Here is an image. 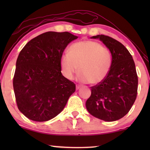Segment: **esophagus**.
Segmentation results:
<instances>
[{
	"instance_id": "1",
	"label": "esophagus",
	"mask_w": 150,
	"mask_h": 150,
	"mask_svg": "<svg viewBox=\"0 0 150 150\" xmlns=\"http://www.w3.org/2000/svg\"><path fill=\"white\" fill-rule=\"evenodd\" d=\"M81 87V85H76V89H79Z\"/></svg>"
}]
</instances>
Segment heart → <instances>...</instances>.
I'll return each instance as SVG.
<instances>
[{
	"label": "heart",
	"mask_w": 150,
	"mask_h": 150,
	"mask_svg": "<svg viewBox=\"0 0 150 150\" xmlns=\"http://www.w3.org/2000/svg\"><path fill=\"white\" fill-rule=\"evenodd\" d=\"M112 58L109 50L94 41H82L69 48V54L61 56V70L67 79H72L79 69V79L96 85L103 81L109 73Z\"/></svg>",
	"instance_id": "heart-1"
}]
</instances>
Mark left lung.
Segmentation results:
<instances>
[{
	"mask_svg": "<svg viewBox=\"0 0 150 150\" xmlns=\"http://www.w3.org/2000/svg\"><path fill=\"white\" fill-rule=\"evenodd\" d=\"M100 39L109 49L112 64L109 73L101 83L91 87L86 108L92 115L106 122H114L129 112L137 98L138 76L132 55L118 41L104 35Z\"/></svg>",
	"mask_w": 150,
	"mask_h": 150,
	"instance_id": "left-lung-1",
	"label": "left lung"
}]
</instances>
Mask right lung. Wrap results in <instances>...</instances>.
Returning a JSON list of instances; mask_svg holds the SVG:
<instances>
[{
    "instance_id": "right-lung-1",
    "label": "right lung",
    "mask_w": 150,
    "mask_h": 150,
    "mask_svg": "<svg viewBox=\"0 0 150 150\" xmlns=\"http://www.w3.org/2000/svg\"><path fill=\"white\" fill-rule=\"evenodd\" d=\"M78 37L49 31L29 41L16 61L13 85L18 109L35 122H46L62 111L75 84L63 76L60 61L65 48Z\"/></svg>"
}]
</instances>
